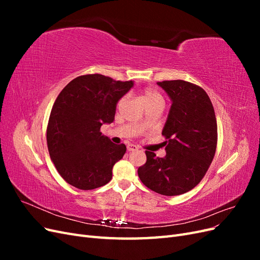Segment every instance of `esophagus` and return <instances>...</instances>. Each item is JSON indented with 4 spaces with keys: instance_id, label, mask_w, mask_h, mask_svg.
I'll list each match as a JSON object with an SVG mask.
<instances>
[{
    "instance_id": "34e87169",
    "label": "esophagus",
    "mask_w": 260,
    "mask_h": 260,
    "mask_svg": "<svg viewBox=\"0 0 260 260\" xmlns=\"http://www.w3.org/2000/svg\"><path fill=\"white\" fill-rule=\"evenodd\" d=\"M139 147L137 145H133V144H129L127 146V151L128 152H135V151H138Z\"/></svg>"
}]
</instances>
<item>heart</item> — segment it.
<instances>
[{
  "instance_id": "heart-1",
  "label": "heart",
  "mask_w": 260,
  "mask_h": 260,
  "mask_svg": "<svg viewBox=\"0 0 260 260\" xmlns=\"http://www.w3.org/2000/svg\"><path fill=\"white\" fill-rule=\"evenodd\" d=\"M124 99H120L119 102H118V106H120L122 104ZM143 100L145 102V104H148L151 103V102H154V101H158V100H162L160 94L157 92L156 90L152 89V88H147L143 91Z\"/></svg>"
}]
</instances>
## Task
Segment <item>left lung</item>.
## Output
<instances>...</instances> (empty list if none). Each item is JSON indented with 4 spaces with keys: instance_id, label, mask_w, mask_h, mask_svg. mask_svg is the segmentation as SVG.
Listing matches in <instances>:
<instances>
[{
    "instance_id": "left-lung-1",
    "label": "left lung",
    "mask_w": 260,
    "mask_h": 260,
    "mask_svg": "<svg viewBox=\"0 0 260 260\" xmlns=\"http://www.w3.org/2000/svg\"><path fill=\"white\" fill-rule=\"evenodd\" d=\"M172 104L162 130L166 156L145 151L146 162L138 175L149 190L166 196L191 191L214 159L217 148V120L214 106L200 85L184 80L157 82Z\"/></svg>"
}]
</instances>
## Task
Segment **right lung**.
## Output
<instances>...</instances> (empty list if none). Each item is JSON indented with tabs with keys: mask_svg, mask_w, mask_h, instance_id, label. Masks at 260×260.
<instances>
[{
	"mask_svg": "<svg viewBox=\"0 0 260 260\" xmlns=\"http://www.w3.org/2000/svg\"><path fill=\"white\" fill-rule=\"evenodd\" d=\"M133 85L100 74L70 81L52 107L46 142L55 168L67 183L80 190L103 186L113 178L114 165L125 153L100 132L115 119L117 102Z\"/></svg>",
	"mask_w": 260,
	"mask_h": 260,
	"instance_id": "1",
	"label": "right lung"
}]
</instances>
